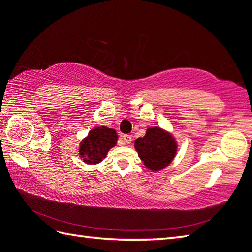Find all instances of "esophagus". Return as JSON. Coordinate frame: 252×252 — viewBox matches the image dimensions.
Masks as SVG:
<instances>
[{"instance_id": "obj_1", "label": "esophagus", "mask_w": 252, "mask_h": 252, "mask_svg": "<svg viewBox=\"0 0 252 252\" xmlns=\"http://www.w3.org/2000/svg\"><path fill=\"white\" fill-rule=\"evenodd\" d=\"M122 139H124V142L126 144H131L132 136L131 135H124V136H122Z\"/></svg>"}]
</instances>
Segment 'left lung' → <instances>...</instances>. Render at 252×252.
<instances>
[{
  "label": "left lung",
  "instance_id": "obj_1",
  "mask_svg": "<svg viewBox=\"0 0 252 252\" xmlns=\"http://www.w3.org/2000/svg\"><path fill=\"white\" fill-rule=\"evenodd\" d=\"M139 159L151 172L167 167L176 157L178 144L171 132L158 126H149L144 137L134 142Z\"/></svg>",
  "mask_w": 252,
  "mask_h": 252
}]
</instances>
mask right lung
Returning a JSON list of instances; mask_svg holds the SVG:
<instances>
[{"mask_svg":"<svg viewBox=\"0 0 252 252\" xmlns=\"http://www.w3.org/2000/svg\"><path fill=\"white\" fill-rule=\"evenodd\" d=\"M118 142V135L114 128L105 126H95L79 144L78 153L84 163L96 165L106 158L110 148Z\"/></svg>","mask_w":252,"mask_h":252,"instance_id":"1","label":"right lung"}]
</instances>
